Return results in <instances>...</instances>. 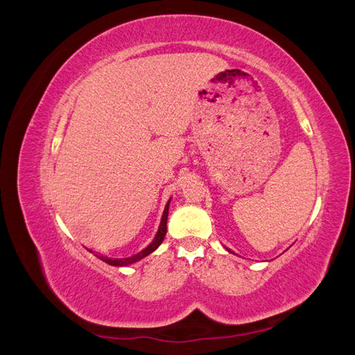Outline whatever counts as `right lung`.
Wrapping results in <instances>:
<instances>
[{
	"mask_svg": "<svg viewBox=\"0 0 355 355\" xmlns=\"http://www.w3.org/2000/svg\"><path fill=\"white\" fill-rule=\"evenodd\" d=\"M171 200V198H170ZM170 200L167 201L166 207H164V211H163V216H161V222H159V227H158V231L155 234L154 240L149 243L145 249H142L141 252H137L135 254H130V256H123V257H111V256H105L102 253H98V252H93V250H89L90 253H93L96 257H99L101 261L106 262L108 265H112V266H127V265H132V263H136L141 259H144V257H146L148 254H151L153 252H155L159 244L163 243L164 237H166V232H167V218H168V206H170Z\"/></svg>",
	"mask_w": 355,
	"mask_h": 355,
	"instance_id": "add662e5",
	"label": "right lung"
}]
</instances>
